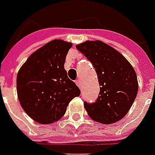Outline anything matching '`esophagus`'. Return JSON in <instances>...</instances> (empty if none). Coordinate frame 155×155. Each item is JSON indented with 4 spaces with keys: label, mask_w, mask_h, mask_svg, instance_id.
I'll return each instance as SVG.
<instances>
[{
    "label": "esophagus",
    "mask_w": 155,
    "mask_h": 155,
    "mask_svg": "<svg viewBox=\"0 0 155 155\" xmlns=\"http://www.w3.org/2000/svg\"><path fill=\"white\" fill-rule=\"evenodd\" d=\"M76 84H77V85L79 87V88H81L82 87V82L80 79H78V80H76Z\"/></svg>",
    "instance_id": "esophagus-1"
}]
</instances>
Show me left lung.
<instances>
[{"label":"left lung","instance_id":"1","mask_svg":"<svg viewBox=\"0 0 155 155\" xmlns=\"http://www.w3.org/2000/svg\"><path fill=\"white\" fill-rule=\"evenodd\" d=\"M76 48L91 62L100 86L97 101L84 103L90 118L104 125L123 119L138 93L134 69L122 54L99 40L86 41Z\"/></svg>","mask_w":155,"mask_h":155}]
</instances>
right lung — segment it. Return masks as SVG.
Wrapping results in <instances>:
<instances>
[{
  "label": "right lung",
  "instance_id": "obj_1",
  "mask_svg": "<svg viewBox=\"0 0 155 155\" xmlns=\"http://www.w3.org/2000/svg\"><path fill=\"white\" fill-rule=\"evenodd\" d=\"M72 43L52 40L34 53L20 68L16 78L17 96L22 109L40 124L59 120L69 103L80 90L64 70L67 53Z\"/></svg>",
  "mask_w": 155,
  "mask_h": 155
}]
</instances>
